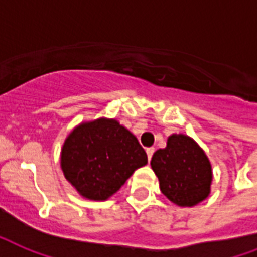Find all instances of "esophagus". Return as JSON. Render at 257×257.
Segmentation results:
<instances>
[{"mask_svg":"<svg viewBox=\"0 0 257 257\" xmlns=\"http://www.w3.org/2000/svg\"><path fill=\"white\" fill-rule=\"evenodd\" d=\"M154 147H149V149H146V153H147V158H149V161L151 160V157H153V154H154Z\"/></svg>","mask_w":257,"mask_h":257,"instance_id":"1","label":"esophagus"}]
</instances>
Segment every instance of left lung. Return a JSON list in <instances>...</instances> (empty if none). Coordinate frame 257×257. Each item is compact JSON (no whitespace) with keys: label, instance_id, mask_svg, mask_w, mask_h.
Here are the masks:
<instances>
[{"label":"left lung","instance_id":"8db88e82","mask_svg":"<svg viewBox=\"0 0 257 257\" xmlns=\"http://www.w3.org/2000/svg\"><path fill=\"white\" fill-rule=\"evenodd\" d=\"M151 169L160 180L161 192L178 206H194L210 193L212 166L194 139L173 134L165 149L151 158Z\"/></svg>","mask_w":257,"mask_h":257}]
</instances>
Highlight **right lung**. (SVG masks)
Masks as SVG:
<instances>
[{"label": "right lung", "mask_w": 257, "mask_h": 257, "mask_svg": "<svg viewBox=\"0 0 257 257\" xmlns=\"http://www.w3.org/2000/svg\"><path fill=\"white\" fill-rule=\"evenodd\" d=\"M146 164L147 154L138 139L115 119L81 123L61 149L64 177L88 200H107Z\"/></svg>", "instance_id": "obj_1"}]
</instances>
